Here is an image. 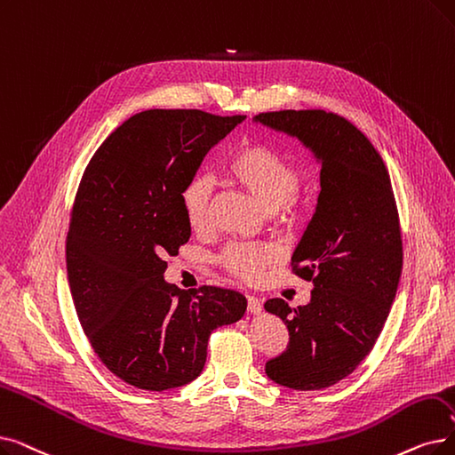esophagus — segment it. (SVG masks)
<instances>
[{"label": "esophagus", "instance_id": "obj_1", "mask_svg": "<svg viewBox=\"0 0 455 455\" xmlns=\"http://www.w3.org/2000/svg\"><path fill=\"white\" fill-rule=\"evenodd\" d=\"M262 303L259 298H254V295H247V310L251 314H260L262 312Z\"/></svg>", "mask_w": 455, "mask_h": 455}]
</instances>
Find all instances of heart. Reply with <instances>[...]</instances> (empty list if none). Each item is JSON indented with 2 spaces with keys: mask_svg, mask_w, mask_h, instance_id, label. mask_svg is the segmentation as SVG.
I'll list each match as a JSON object with an SVG mask.
<instances>
[{
  "mask_svg": "<svg viewBox=\"0 0 455 455\" xmlns=\"http://www.w3.org/2000/svg\"><path fill=\"white\" fill-rule=\"evenodd\" d=\"M227 174L264 212H273L275 223L291 228L301 217L299 189L303 171L290 157L266 143H243L227 162ZM212 204V182L195 174L180 191V206L191 230L208 227ZM279 260V251L269 243H230L220 254L221 267L235 279L259 281L264 271Z\"/></svg>",
  "mask_w": 455,
  "mask_h": 455,
  "instance_id": "heart-1",
  "label": "heart"
}]
</instances>
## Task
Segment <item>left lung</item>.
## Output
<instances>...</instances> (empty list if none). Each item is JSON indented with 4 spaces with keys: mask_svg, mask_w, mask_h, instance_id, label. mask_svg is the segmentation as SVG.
Instances as JSON below:
<instances>
[{
    "mask_svg": "<svg viewBox=\"0 0 455 455\" xmlns=\"http://www.w3.org/2000/svg\"><path fill=\"white\" fill-rule=\"evenodd\" d=\"M256 121L295 135L322 162L318 206L290 262L312 283L310 303H264L290 339L266 373L293 390L327 388L366 359L396 298L403 264L396 199L383 157L342 115L283 109Z\"/></svg>",
    "mask_w": 455,
    "mask_h": 455,
    "instance_id": "obj_1",
    "label": "left lung"
}]
</instances>
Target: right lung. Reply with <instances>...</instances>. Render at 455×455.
Here are the masks:
<instances>
[{"instance_id":"1","label":"right lung","mask_w":455,"mask_h":455,"mask_svg":"<svg viewBox=\"0 0 455 455\" xmlns=\"http://www.w3.org/2000/svg\"><path fill=\"white\" fill-rule=\"evenodd\" d=\"M201 109H148L91 157L70 212L67 271L77 318L104 366L143 390L193 381L213 329L238 322L242 293L164 279L191 228L180 191L208 150L243 121Z\"/></svg>"}]
</instances>
